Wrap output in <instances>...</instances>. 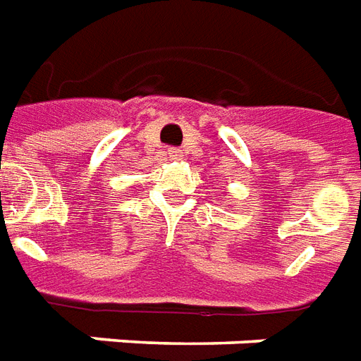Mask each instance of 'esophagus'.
<instances>
[{"label": "esophagus", "instance_id": "obj_1", "mask_svg": "<svg viewBox=\"0 0 361 361\" xmlns=\"http://www.w3.org/2000/svg\"><path fill=\"white\" fill-rule=\"evenodd\" d=\"M166 154H168V157H170V159H173V160H180L181 157H183L180 149H176V147H170Z\"/></svg>", "mask_w": 361, "mask_h": 361}]
</instances>
